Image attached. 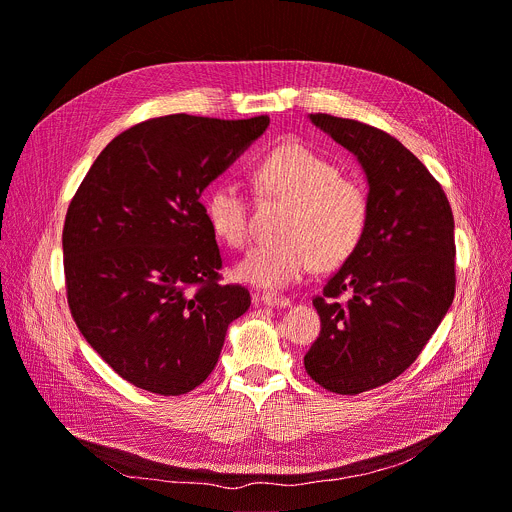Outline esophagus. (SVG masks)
Masks as SVG:
<instances>
[{
    "label": "esophagus",
    "mask_w": 512,
    "mask_h": 512,
    "mask_svg": "<svg viewBox=\"0 0 512 512\" xmlns=\"http://www.w3.org/2000/svg\"><path fill=\"white\" fill-rule=\"evenodd\" d=\"M261 302L265 304V306H276V309H284V306H290V298H286V296H276V294H263L261 296Z\"/></svg>",
    "instance_id": "1"
}]
</instances>
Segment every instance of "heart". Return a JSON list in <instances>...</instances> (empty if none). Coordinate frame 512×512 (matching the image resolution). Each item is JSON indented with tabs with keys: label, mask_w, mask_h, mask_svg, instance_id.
<instances>
[{
	"label": "heart",
	"mask_w": 512,
	"mask_h": 512,
	"mask_svg": "<svg viewBox=\"0 0 512 512\" xmlns=\"http://www.w3.org/2000/svg\"><path fill=\"white\" fill-rule=\"evenodd\" d=\"M261 197L286 203L280 241L261 243L236 265L238 280L259 288H286L309 274L315 263H344L360 245L370 201L364 185L339 175L337 166L309 146L284 142L253 164ZM214 234L234 249L249 243L251 208L243 187L218 181L203 199Z\"/></svg>",
	"instance_id": "1"
}]
</instances>
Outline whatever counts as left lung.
Here are the masks:
<instances>
[{
    "label": "left lung",
    "mask_w": 512,
    "mask_h": 512,
    "mask_svg": "<svg viewBox=\"0 0 512 512\" xmlns=\"http://www.w3.org/2000/svg\"><path fill=\"white\" fill-rule=\"evenodd\" d=\"M311 121L360 160L370 212L360 245L313 298L321 333L304 368L323 389L356 395L410 368L447 315L455 220L440 183L393 135L325 113Z\"/></svg>",
    "instance_id": "obj_1"
}]
</instances>
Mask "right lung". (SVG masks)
I'll use <instances>...</instances> for the list:
<instances>
[{
    "mask_svg": "<svg viewBox=\"0 0 512 512\" xmlns=\"http://www.w3.org/2000/svg\"><path fill=\"white\" fill-rule=\"evenodd\" d=\"M269 117L166 115L119 133L80 183L63 226L65 292L86 342L121 379L158 395L214 370L251 294L222 282L199 201Z\"/></svg>",
    "mask_w": 512,
    "mask_h": 512,
    "instance_id": "obj_1",
    "label": "right lung"
}]
</instances>
